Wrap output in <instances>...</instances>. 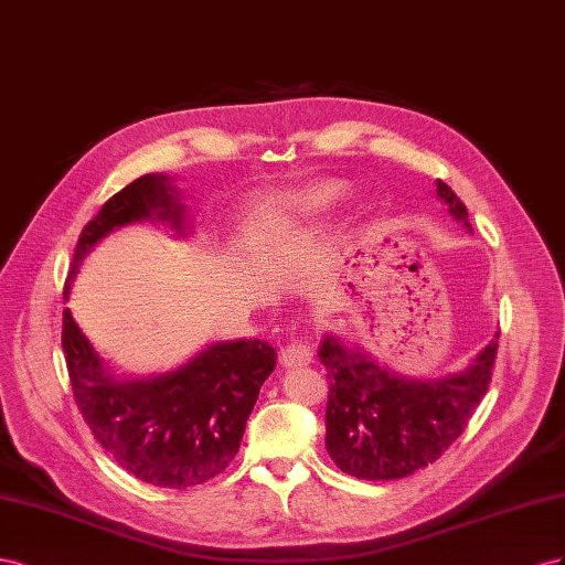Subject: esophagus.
Listing matches in <instances>:
<instances>
[{
  "label": "esophagus",
  "mask_w": 565,
  "mask_h": 565,
  "mask_svg": "<svg viewBox=\"0 0 565 565\" xmlns=\"http://www.w3.org/2000/svg\"><path fill=\"white\" fill-rule=\"evenodd\" d=\"M315 358V350L310 345V341H291L288 345L281 348V364L288 369H296V366H308Z\"/></svg>",
  "instance_id": "1"
}]
</instances>
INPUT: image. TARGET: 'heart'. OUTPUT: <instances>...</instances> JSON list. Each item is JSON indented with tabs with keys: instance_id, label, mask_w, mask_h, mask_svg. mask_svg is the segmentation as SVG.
Wrapping results in <instances>:
<instances>
[{
	"instance_id": "heart-1",
	"label": "heart",
	"mask_w": 565,
	"mask_h": 565,
	"mask_svg": "<svg viewBox=\"0 0 565 565\" xmlns=\"http://www.w3.org/2000/svg\"><path fill=\"white\" fill-rule=\"evenodd\" d=\"M341 196H343V184L338 182L315 186L308 193H296L291 199H281L277 203H271L269 207H265V213L260 215V227L267 234H277L286 227H291L294 222L321 211V207H329Z\"/></svg>"
}]
</instances>
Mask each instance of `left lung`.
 I'll return each mask as SVG.
<instances>
[{"instance_id": "left-lung-1", "label": "left lung", "mask_w": 565, "mask_h": 565, "mask_svg": "<svg viewBox=\"0 0 565 565\" xmlns=\"http://www.w3.org/2000/svg\"><path fill=\"white\" fill-rule=\"evenodd\" d=\"M438 196L471 227L469 211L445 182ZM497 338L457 376L409 381L327 335L319 362L329 379L327 452L338 469L362 480H399L440 459L488 393Z\"/></svg>"}]
</instances>
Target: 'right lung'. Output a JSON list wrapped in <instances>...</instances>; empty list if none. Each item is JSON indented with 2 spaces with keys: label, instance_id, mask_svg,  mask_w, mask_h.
<instances>
[{
  "label": "right lung",
  "instance_id": "obj_1",
  "mask_svg": "<svg viewBox=\"0 0 565 565\" xmlns=\"http://www.w3.org/2000/svg\"><path fill=\"white\" fill-rule=\"evenodd\" d=\"M163 174H143L110 196L77 238L63 296L99 238L127 222L158 215L182 227V203ZM61 345L77 409L94 440L137 480L186 490L234 461L246 422L277 352L263 341L215 343L172 374L118 383L63 310Z\"/></svg>",
  "mask_w": 565,
  "mask_h": 565
}]
</instances>
